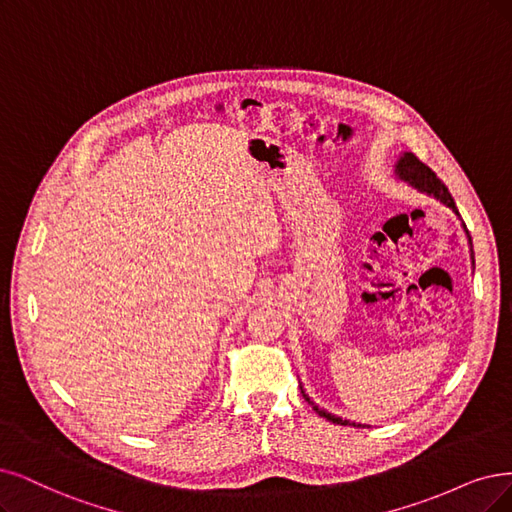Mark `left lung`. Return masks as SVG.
I'll list each match as a JSON object with an SVG mask.
<instances>
[{
	"instance_id": "1",
	"label": "left lung",
	"mask_w": 512,
	"mask_h": 512,
	"mask_svg": "<svg viewBox=\"0 0 512 512\" xmlns=\"http://www.w3.org/2000/svg\"><path fill=\"white\" fill-rule=\"evenodd\" d=\"M394 173H396V177H399L401 181H405V183H409L413 189H418V192H422V194H426V196H430V198H437L441 204H445L447 208H451L453 213H456L458 217H460V213H458V206H456V202H453V198H451V194H449V189L445 187V183L432 173V170L424 164V162H420L418 158H415L411 151H405V154L396 160V164H394ZM464 225V223H462ZM464 230H466V225H464ZM466 236H468V244H470V257H472V263H475V255H472V240H470V234H468V230H466ZM301 394H304V399L312 405V409L318 413V415H323V418H327L329 422H333V424H342V426H363V424H354V422H350V420H342V418H337V415H333V413H329V411H325V409H320L318 405H314L312 401H310V396L301 390Z\"/></svg>"
}]
</instances>
